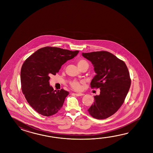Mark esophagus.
Instances as JSON below:
<instances>
[{
  "instance_id": "1",
  "label": "esophagus",
  "mask_w": 153,
  "mask_h": 153,
  "mask_svg": "<svg viewBox=\"0 0 153 153\" xmlns=\"http://www.w3.org/2000/svg\"><path fill=\"white\" fill-rule=\"evenodd\" d=\"M75 94L76 96H81L84 95V94H82V93H76Z\"/></svg>"
}]
</instances>
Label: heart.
Masks as SVG:
<instances>
[{"label": "heart", "mask_w": 153, "mask_h": 153, "mask_svg": "<svg viewBox=\"0 0 153 153\" xmlns=\"http://www.w3.org/2000/svg\"><path fill=\"white\" fill-rule=\"evenodd\" d=\"M86 65H88V63L86 61H85L84 59H81V60L78 61V65L79 68H81V67H82L83 66ZM71 85L72 88H73L74 90H79L81 88L80 84L78 81H73L71 82Z\"/></svg>", "instance_id": "obj_1"}]
</instances>
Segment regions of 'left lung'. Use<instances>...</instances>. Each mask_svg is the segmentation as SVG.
<instances>
[{"label":"left lung","instance_id":"8db88e82","mask_svg":"<svg viewBox=\"0 0 153 153\" xmlns=\"http://www.w3.org/2000/svg\"><path fill=\"white\" fill-rule=\"evenodd\" d=\"M94 67L96 74L91 88H100V94L94 97V103L88 111L92 117L104 119L116 113L123 104L131 86L125 63L107 51L82 53Z\"/></svg>","mask_w":153,"mask_h":153}]
</instances>
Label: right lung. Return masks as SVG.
<instances>
[{
	"label": "right lung",
	"mask_w": 153,
	"mask_h": 153,
	"mask_svg": "<svg viewBox=\"0 0 153 153\" xmlns=\"http://www.w3.org/2000/svg\"><path fill=\"white\" fill-rule=\"evenodd\" d=\"M79 51H72L56 47L38 50L24 62L21 71V88L29 105L44 116L57 113L63 106L69 92L54 90L50 85V75L56 73Z\"/></svg>",
	"instance_id": "add662e5"
}]
</instances>
